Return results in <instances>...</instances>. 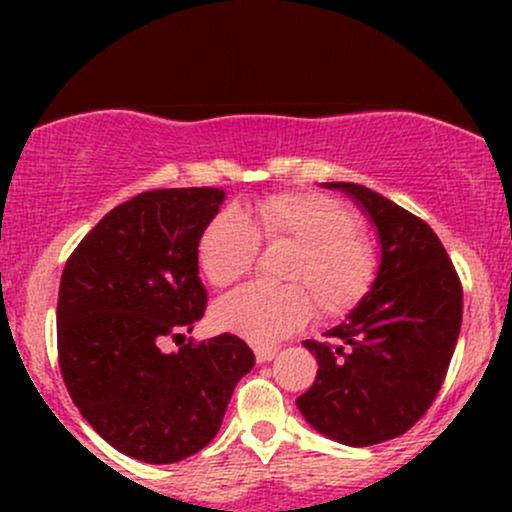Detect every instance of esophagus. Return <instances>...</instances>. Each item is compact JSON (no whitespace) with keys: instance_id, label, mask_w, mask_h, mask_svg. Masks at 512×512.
Segmentation results:
<instances>
[{"instance_id":"34e87169","label":"esophagus","mask_w":512,"mask_h":512,"mask_svg":"<svg viewBox=\"0 0 512 512\" xmlns=\"http://www.w3.org/2000/svg\"><path fill=\"white\" fill-rule=\"evenodd\" d=\"M276 346H255V358H257V363H267V361H272V358L276 356Z\"/></svg>"}]
</instances>
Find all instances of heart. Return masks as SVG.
Here are the masks:
<instances>
[{
  "mask_svg": "<svg viewBox=\"0 0 512 512\" xmlns=\"http://www.w3.org/2000/svg\"><path fill=\"white\" fill-rule=\"evenodd\" d=\"M257 240L293 245L281 276L296 284H248L214 305V325L250 344H274L298 330L313 313L310 298L317 313L337 317L373 284V243L356 216L325 195L281 192L219 211L199 236V269L214 286L233 284L252 267Z\"/></svg>",
  "mask_w": 512,
  "mask_h": 512,
  "instance_id": "heart-1",
  "label": "heart"
}]
</instances>
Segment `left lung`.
Instances as JSON below:
<instances>
[{
	"instance_id": "8db88e82",
	"label": "left lung",
	"mask_w": 512,
	"mask_h": 512,
	"mask_svg": "<svg viewBox=\"0 0 512 512\" xmlns=\"http://www.w3.org/2000/svg\"><path fill=\"white\" fill-rule=\"evenodd\" d=\"M322 187L344 192L368 216L380 264L325 342H303L320 368L296 407L325 438L366 448L402 436L436 399L460 337L462 286L419 216L354 182Z\"/></svg>"
}]
</instances>
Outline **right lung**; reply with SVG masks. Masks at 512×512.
Listing matches in <instances>:
<instances>
[{
  "mask_svg": "<svg viewBox=\"0 0 512 512\" xmlns=\"http://www.w3.org/2000/svg\"><path fill=\"white\" fill-rule=\"evenodd\" d=\"M223 199L219 187L142 192L108 211L64 264V385L93 431L139 462L173 464L209 445L255 366L236 334L163 351L207 308L197 243Z\"/></svg>",
  "mask_w": 512,
  "mask_h": 512,
  "instance_id": "obj_1",
  "label": "right lung"
}]
</instances>
